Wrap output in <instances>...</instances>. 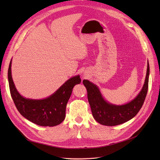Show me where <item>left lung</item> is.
<instances>
[{
	"label": "left lung",
	"instance_id": "obj_1",
	"mask_svg": "<svg viewBox=\"0 0 160 160\" xmlns=\"http://www.w3.org/2000/svg\"><path fill=\"white\" fill-rule=\"evenodd\" d=\"M149 75V66L142 90L135 98L128 103L122 105L111 104L102 96L99 88L88 80H83V83L88 91V98L94 119L101 125L115 126L132 119L138 114L144 103L148 93Z\"/></svg>",
	"mask_w": 160,
	"mask_h": 160
}]
</instances>
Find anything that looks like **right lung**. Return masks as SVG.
<instances>
[{
    "label": "right lung",
    "instance_id": "add662e5",
    "mask_svg": "<svg viewBox=\"0 0 160 160\" xmlns=\"http://www.w3.org/2000/svg\"><path fill=\"white\" fill-rule=\"evenodd\" d=\"M12 60L8 70V79L11 95L17 109L24 118L41 126L53 127L63 122L66 105L72 88L81 83L79 75L67 80L54 93L42 99H32L22 97L17 90L11 75Z\"/></svg>",
    "mask_w": 160,
    "mask_h": 160
}]
</instances>
